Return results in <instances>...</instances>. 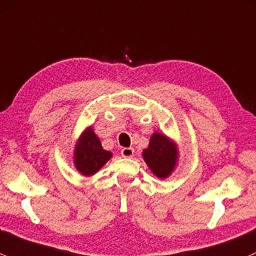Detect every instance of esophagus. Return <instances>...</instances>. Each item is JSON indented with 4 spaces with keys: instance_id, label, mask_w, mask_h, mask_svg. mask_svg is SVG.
I'll return each mask as SVG.
<instances>
[{
    "instance_id": "obj_1",
    "label": "esophagus",
    "mask_w": 256,
    "mask_h": 256,
    "mask_svg": "<svg viewBox=\"0 0 256 256\" xmlns=\"http://www.w3.org/2000/svg\"><path fill=\"white\" fill-rule=\"evenodd\" d=\"M120 155H122L123 158L134 156V149L133 148H123V149L120 150Z\"/></svg>"
}]
</instances>
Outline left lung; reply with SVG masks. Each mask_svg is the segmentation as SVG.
I'll list each match as a JSON object with an SVG mask.
<instances>
[{
    "instance_id": "obj_1",
    "label": "left lung",
    "mask_w": 256,
    "mask_h": 256,
    "mask_svg": "<svg viewBox=\"0 0 256 256\" xmlns=\"http://www.w3.org/2000/svg\"><path fill=\"white\" fill-rule=\"evenodd\" d=\"M143 159L152 174L159 178H168L178 166V144L164 133L154 132L149 146L143 150Z\"/></svg>"
}]
</instances>
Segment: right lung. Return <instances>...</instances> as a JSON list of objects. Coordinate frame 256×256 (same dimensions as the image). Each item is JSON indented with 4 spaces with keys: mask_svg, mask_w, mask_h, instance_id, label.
<instances>
[{
    "mask_svg": "<svg viewBox=\"0 0 256 256\" xmlns=\"http://www.w3.org/2000/svg\"><path fill=\"white\" fill-rule=\"evenodd\" d=\"M112 158V152L101 146L91 126L78 136L74 149V165L84 176H92Z\"/></svg>",
    "mask_w": 256,
    "mask_h": 256,
    "instance_id": "add662e5",
    "label": "right lung"
}]
</instances>
